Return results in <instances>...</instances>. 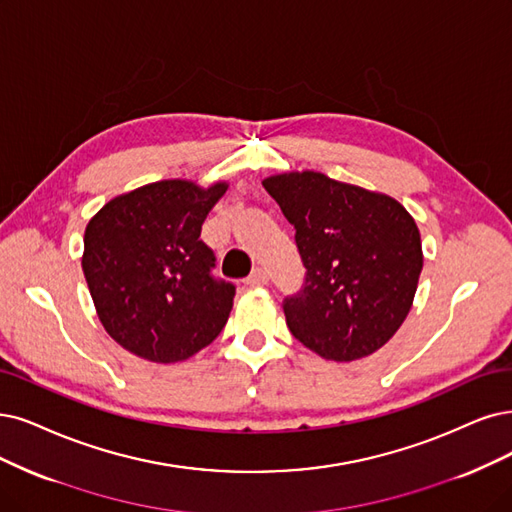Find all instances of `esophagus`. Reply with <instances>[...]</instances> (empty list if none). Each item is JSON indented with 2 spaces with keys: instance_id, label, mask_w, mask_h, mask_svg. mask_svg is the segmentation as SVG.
<instances>
[{
  "instance_id": "34e87169",
  "label": "esophagus",
  "mask_w": 512,
  "mask_h": 512,
  "mask_svg": "<svg viewBox=\"0 0 512 512\" xmlns=\"http://www.w3.org/2000/svg\"><path fill=\"white\" fill-rule=\"evenodd\" d=\"M268 280H270V276H268V272L263 270V268H255L253 272H251V276H246V285L249 287H263V285H268Z\"/></svg>"
}]
</instances>
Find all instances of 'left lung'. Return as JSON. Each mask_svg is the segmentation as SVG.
<instances>
[{"instance_id":"8db88e82","label":"left lung","mask_w":512,"mask_h":512,"mask_svg":"<svg viewBox=\"0 0 512 512\" xmlns=\"http://www.w3.org/2000/svg\"><path fill=\"white\" fill-rule=\"evenodd\" d=\"M293 225L304 285L282 301L295 339L327 361L380 350L407 318L422 272V240L405 208L327 175L263 181Z\"/></svg>"}]
</instances>
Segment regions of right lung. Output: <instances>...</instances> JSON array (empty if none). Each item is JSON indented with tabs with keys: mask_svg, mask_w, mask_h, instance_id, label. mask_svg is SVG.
<instances>
[{
	"mask_svg": "<svg viewBox=\"0 0 512 512\" xmlns=\"http://www.w3.org/2000/svg\"><path fill=\"white\" fill-rule=\"evenodd\" d=\"M225 189L158 181L90 219L84 276L105 331L128 352L177 363L223 331L236 285L215 276V251L200 232Z\"/></svg>",
	"mask_w": 512,
	"mask_h": 512,
	"instance_id": "add662e5",
	"label": "right lung"
}]
</instances>
